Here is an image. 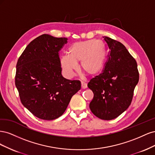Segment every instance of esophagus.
I'll return each instance as SVG.
<instances>
[{"mask_svg":"<svg viewBox=\"0 0 155 155\" xmlns=\"http://www.w3.org/2000/svg\"><path fill=\"white\" fill-rule=\"evenodd\" d=\"M87 87V84L85 82L81 81V88L83 89H85Z\"/></svg>","mask_w":155,"mask_h":155,"instance_id":"1","label":"esophagus"}]
</instances>
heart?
<instances>
[{"mask_svg": "<svg viewBox=\"0 0 155 155\" xmlns=\"http://www.w3.org/2000/svg\"><path fill=\"white\" fill-rule=\"evenodd\" d=\"M68 51L70 55H64L60 59L63 73L67 78H72L78 71V63L79 61L81 70L91 76L96 75L101 70L105 51L100 41L76 42L70 46Z\"/></svg>", "mask_w": 155, "mask_h": 155, "instance_id": "b5f03b06", "label": "heart"}]
</instances>
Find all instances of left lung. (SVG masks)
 I'll use <instances>...</instances> for the list:
<instances>
[{
	"mask_svg": "<svg viewBox=\"0 0 155 155\" xmlns=\"http://www.w3.org/2000/svg\"><path fill=\"white\" fill-rule=\"evenodd\" d=\"M103 38L109 55L102 72L88 83L94 93L89 107L97 118L110 120L130 105L139 72L137 61L123 44L107 36Z\"/></svg>",
	"mask_w": 155,
	"mask_h": 155,
	"instance_id": "1",
	"label": "left lung"
}]
</instances>
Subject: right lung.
Masks as SVG:
<instances>
[{
    "mask_svg": "<svg viewBox=\"0 0 155 155\" xmlns=\"http://www.w3.org/2000/svg\"><path fill=\"white\" fill-rule=\"evenodd\" d=\"M67 40L41 35L30 42L17 61L15 82L21 101L42 120L60 117L81 88L80 81L61 74L59 52Z\"/></svg>",
    "mask_w": 155,
    "mask_h": 155,
    "instance_id": "right-lung-1",
    "label": "right lung"
}]
</instances>
